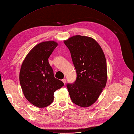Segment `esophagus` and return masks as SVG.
I'll return each instance as SVG.
<instances>
[{
  "instance_id": "obj_1",
  "label": "esophagus",
  "mask_w": 134,
  "mask_h": 134,
  "mask_svg": "<svg viewBox=\"0 0 134 134\" xmlns=\"http://www.w3.org/2000/svg\"><path fill=\"white\" fill-rule=\"evenodd\" d=\"M62 81H63V82H64V84H65V83H66V79H63V80H62Z\"/></svg>"
}]
</instances>
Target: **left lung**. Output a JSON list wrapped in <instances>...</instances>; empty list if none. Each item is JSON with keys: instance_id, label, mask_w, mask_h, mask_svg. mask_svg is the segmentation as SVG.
I'll return each mask as SVG.
<instances>
[{"instance_id": "1", "label": "left lung", "mask_w": 134, "mask_h": 134, "mask_svg": "<svg viewBox=\"0 0 134 134\" xmlns=\"http://www.w3.org/2000/svg\"><path fill=\"white\" fill-rule=\"evenodd\" d=\"M69 49L76 70L73 83H68L70 98L82 107L92 105L98 98L107 82L105 54L94 38L76 35L64 40Z\"/></svg>"}]
</instances>
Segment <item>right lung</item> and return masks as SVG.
<instances>
[{
	"instance_id": "obj_1",
	"label": "right lung",
	"mask_w": 134,
	"mask_h": 134,
	"mask_svg": "<svg viewBox=\"0 0 134 134\" xmlns=\"http://www.w3.org/2000/svg\"><path fill=\"white\" fill-rule=\"evenodd\" d=\"M57 45L54 41L40 42L29 51L21 65L19 80L23 93L29 102L39 108L53 102L54 93L64 85L54 77L48 62Z\"/></svg>"
}]
</instances>
